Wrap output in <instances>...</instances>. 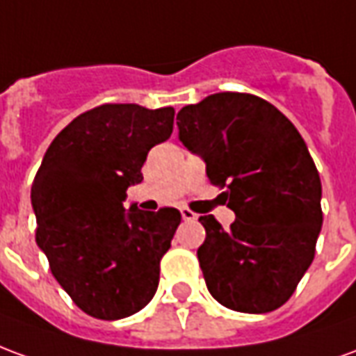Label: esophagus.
<instances>
[{
	"label": "esophagus",
	"mask_w": 356,
	"mask_h": 356,
	"mask_svg": "<svg viewBox=\"0 0 356 356\" xmlns=\"http://www.w3.org/2000/svg\"><path fill=\"white\" fill-rule=\"evenodd\" d=\"M181 216H183L185 221H196V219H198V216L194 213L193 209H188V208H181Z\"/></svg>",
	"instance_id": "esophagus-1"
}]
</instances>
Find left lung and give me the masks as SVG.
<instances>
[{
	"label": "left lung",
	"instance_id": "obj_1",
	"mask_svg": "<svg viewBox=\"0 0 356 356\" xmlns=\"http://www.w3.org/2000/svg\"><path fill=\"white\" fill-rule=\"evenodd\" d=\"M177 125L236 216L227 231L213 216L198 219L209 293L238 313L282 307L313 263L322 227L321 177L305 140L270 102L234 91L183 106Z\"/></svg>",
	"mask_w": 356,
	"mask_h": 356
}]
</instances>
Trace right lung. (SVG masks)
<instances>
[{"mask_svg": "<svg viewBox=\"0 0 356 356\" xmlns=\"http://www.w3.org/2000/svg\"><path fill=\"white\" fill-rule=\"evenodd\" d=\"M175 110L101 104L53 139L32 183L35 242L57 282L89 316L118 321L154 298L175 208L125 211L148 150L170 139Z\"/></svg>", "mask_w": 356, "mask_h": 356, "instance_id": "1", "label": "right lung"}]
</instances>
